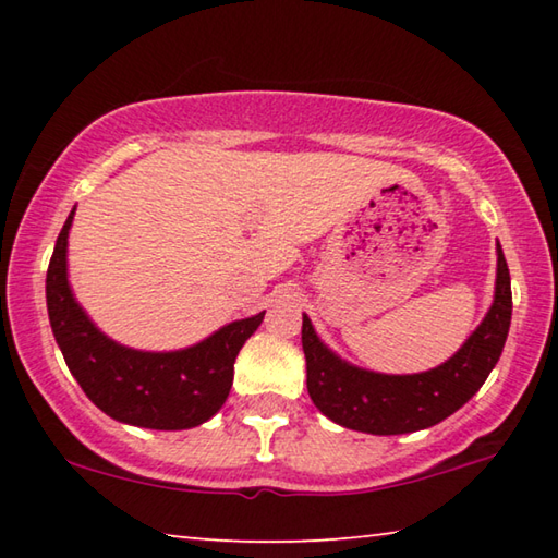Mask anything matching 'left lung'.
<instances>
[{
    "label": "left lung",
    "instance_id": "left-lung-1",
    "mask_svg": "<svg viewBox=\"0 0 558 558\" xmlns=\"http://www.w3.org/2000/svg\"><path fill=\"white\" fill-rule=\"evenodd\" d=\"M512 323V282L497 243L495 300L480 327L446 364L421 374H376L339 359L302 315L310 399L339 426L401 436L440 423L465 405L495 369Z\"/></svg>",
    "mask_w": 558,
    "mask_h": 558
}]
</instances>
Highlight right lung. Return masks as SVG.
<instances>
[{
  "label": "right lung",
  "mask_w": 558,
  "mask_h": 558,
  "mask_svg": "<svg viewBox=\"0 0 558 558\" xmlns=\"http://www.w3.org/2000/svg\"><path fill=\"white\" fill-rule=\"evenodd\" d=\"M73 214L75 209L56 239L46 272V307L56 344L75 381L102 413L120 423L155 430L202 426L223 405L235 356L266 313L235 319L199 344L177 352H140L112 342L90 323L69 286L65 251Z\"/></svg>",
  "instance_id": "obj_1"
}]
</instances>
